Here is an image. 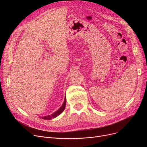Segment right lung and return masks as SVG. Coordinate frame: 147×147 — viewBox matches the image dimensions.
<instances>
[{
    "label": "right lung",
    "instance_id": "1",
    "mask_svg": "<svg viewBox=\"0 0 147 147\" xmlns=\"http://www.w3.org/2000/svg\"><path fill=\"white\" fill-rule=\"evenodd\" d=\"M66 96L65 98V100L63 102V103L62 104V105L61 106V107L55 112L53 113L52 114H51V115H48V116H40V117L42 119L44 120H51L52 119H54L55 117H56L57 116H58L59 115H60L63 111L65 109V107H66Z\"/></svg>",
    "mask_w": 147,
    "mask_h": 147
}]
</instances>
